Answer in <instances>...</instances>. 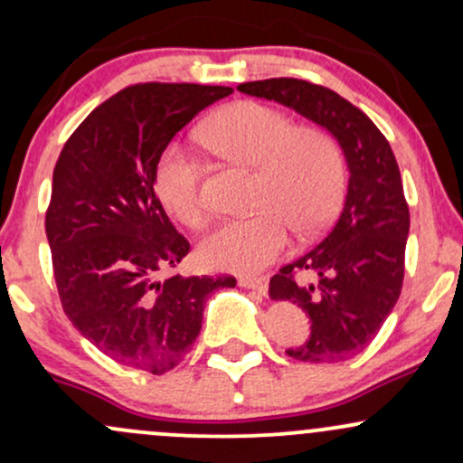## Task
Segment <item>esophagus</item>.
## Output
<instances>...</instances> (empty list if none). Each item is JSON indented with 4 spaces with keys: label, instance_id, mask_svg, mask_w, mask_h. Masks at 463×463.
Returning a JSON list of instances; mask_svg holds the SVG:
<instances>
[{
    "label": "esophagus",
    "instance_id": "1",
    "mask_svg": "<svg viewBox=\"0 0 463 463\" xmlns=\"http://www.w3.org/2000/svg\"><path fill=\"white\" fill-rule=\"evenodd\" d=\"M237 283L243 289H252L257 294H265L268 291V279H261V276H239Z\"/></svg>",
    "mask_w": 463,
    "mask_h": 463
}]
</instances>
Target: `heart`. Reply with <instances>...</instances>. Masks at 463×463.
I'll list each match as a JSON object with an SVG mask.
<instances>
[{"label":"heart","mask_w":463,"mask_h":463,"mask_svg":"<svg viewBox=\"0 0 463 463\" xmlns=\"http://www.w3.org/2000/svg\"><path fill=\"white\" fill-rule=\"evenodd\" d=\"M202 141L226 161L257 169L259 213L228 220L202 241L200 259L222 272L257 274L283 254L289 226L298 235L322 231L344 195V158L326 130L300 126L283 110L259 102L222 109L202 128ZM163 206L189 228L209 220L202 167L191 154L169 147L156 167Z\"/></svg>","instance_id":"heart-1"}]
</instances>
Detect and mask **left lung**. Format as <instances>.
<instances>
[{
	"label": "left lung",
	"instance_id": "obj_1",
	"mask_svg": "<svg viewBox=\"0 0 463 463\" xmlns=\"http://www.w3.org/2000/svg\"><path fill=\"white\" fill-rule=\"evenodd\" d=\"M237 91L296 110L331 132L348 165L342 213L322 241L269 280V298L302 307L311 335L287 354L309 364L350 359L383 326L405 276L409 206L390 143L365 113L331 89L296 78Z\"/></svg>",
	"mask_w": 463,
	"mask_h": 463
}]
</instances>
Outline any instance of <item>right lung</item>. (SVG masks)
Listing matches in <instances>:
<instances>
[{"instance_id":"right-lung-1","label":"right lung","mask_w":463,"mask_h":463,"mask_svg":"<svg viewBox=\"0 0 463 463\" xmlns=\"http://www.w3.org/2000/svg\"><path fill=\"white\" fill-rule=\"evenodd\" d=\"M231 87L147 82L99 104L54 167L45 232L62 309L106 357L165 374L187 357L204 302L232 276H169L189 241L156 198V167L178 130Z\"/></svg>"}]
</instances>
